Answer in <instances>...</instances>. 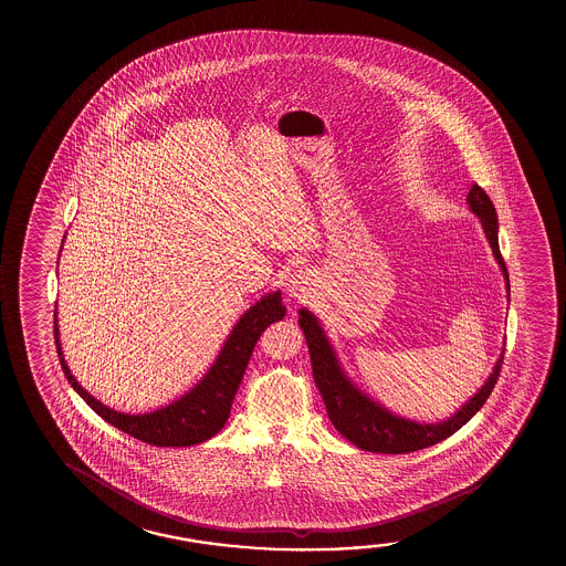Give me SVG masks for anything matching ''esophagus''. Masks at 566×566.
I'll return each mask as SVG.
<instances>
[{
	"label": "esophagus",
	"mask_w": 566,
	"mask_h": 566,
	"mask_svg": "<svg viewBox=\"0 0 566 566\" xmlns=\"http://www.w3.org/2000/svg\"><path fill=\"white\" fill-rule=\"evenodd\" d=\"M312 287V272L307 269H300L287 279L286 290L290 296L306 297Z\"/></svg>",
	"instance_id": "34e87169"
}]
</instances>
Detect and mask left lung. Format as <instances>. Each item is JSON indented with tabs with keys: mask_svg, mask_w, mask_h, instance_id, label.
<instances>
[{
	"mask_svg": "<svg viewBox=\"0 0 566 566\" xmlns=\"http://www.w3.org/2000/svg\"><path fill=\"white\" fill-rule=\"evenodd\" d=\"M468 203L472 207L473 213L482 219L483 231L490 241L495 259L500 262L501 272H503L507 290H510V274H507L505 260L501 256L500 241H497L495 207L478 184H473L470 189ZM297 322L306 335L315 385L324 397L327 417L343 438H347L352 444L367 450V452L407 454V452H417L428 446L442 442L448 436L458 432L485 405V400L490 399L491 390L500 379L503 357L495 365L488 382L473 395V399L468 400L455 412L454 417L448 418L444 422H436V424H420V422H412L407 418L390 415L389 410H385L377 402L367 399L361 390L357 389L352 380L343 375L342 367L335 359L334 349L314 315L310 314L307 310H300Z\"/></svg>",
	"mask_w": 566,
	"mask_h": 566,
	"instance_id": "1",
	"label": "left lung"
}]
</instances>
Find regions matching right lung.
Wrapping results in <instances>:
<instances>
[{
  "label": "right lung",
  "mask_w": 566,
  "mask_h": 566,
  "mask_svg": "<svg viewBox=\"0 0 566 566\" xmlns=\"http://www.w3.org/2000/svg\"><path fill=\"white\" fill-rule=\"evenodd\" d=\"M284 315H286V307L282 304L280 292L262 297L247 314L242 315L239 324L234 325L217 361L205 375L203 380L193 390H189L186 397L171 402L169 407L159 408L156 412H148V415L116 412L112 408L104 407L103 402L91 397L76 382L75 377L66 367L63 353H61L55 312L56 353H59L61 367H63V373H65L66 380L71 382V387L108 424L149 446H159V448H174V446L177 448L179 446L181 448V446L201 444L224 427L227 418L231 415L232 400L241 385L244 369L251 361L254 345L259 342L262 332L270 324L280 322Z\"/></svg>",
  "instance_id": "1"
}]
</instances>
